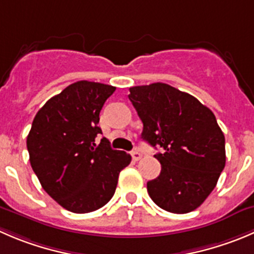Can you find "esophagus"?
I'll return each instance as SVG.
<instances>
[{"label":"esophagus","instance_id":"1","mask_svg":"<svg viewBox=\"0 0 254 254\" xmlns=\"http://www.w3.org/2000/svg\"><path fill=\"white\" fill-rule=\"evenodd\" d=\"M131 157L134 161H139V160L141 159V154H140V151H137V150H134V151L131 152Z\"/></svg>","mask_w":254,"mask_h":254}]
</instances>
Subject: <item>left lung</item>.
Masks as SVG:
<instances>
[{
    "instance_id": "8db88e82",
    "label": "left lung",
    "mask_w": 254,
    "mask_h": 254,
    "mask_svg": "<svg viewBox=\"0 0 254 254\" xmlns=\"http://www.w3.org/2000/svg\"><path fill=\"white\" fill-rule=\"evenodd\" d=\"M129 99L141 119V139L162 147L154 155L161 172L147 182L162 210H196L216 187L226 165L225 135L215 114L195 97L165 83L130 88Z\"/></svg>"
}]
</instances>
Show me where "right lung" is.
<instances>
[{"label":"right lung","instance_id":"right-lung-1","mask_svg":"<svg viewBox=\"0 0 254 254\" xmlns=\"http://www.w3.org/2000/svg\"><path fill=\"white\" fill-rule=\"evenodd\" d=\"M115 87L80 82L48 100L34 117L27 136L29 162L43 190L63 208L88 213L113 197L119 174L131 161L113 150L98 127L99 113Z\"/></svg>","mask_w":254,"mask_h":254}]
</instances>
